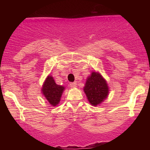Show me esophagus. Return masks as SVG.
I'll return each instance as SVG.
<instances>
[{
    "mask_svg": "<svg viewBox=\"0 0 150 150\" xmlns=\"http://www.w3.org/2000/svg\"><path fill=\"white\" fill-rule=\"evenodd\" d=\"M70 86L72 88H75L77 87V83L76 82H71V83H70Z\"/></svg>",
    "mask_w": 150,
    "mask_h": 150,
    "instance_id": "obj_1",
    "label": "esophagus"
}]
</instances>
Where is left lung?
<instances>
[{
    "instance_id": "obj_1",
    "label": "left lung",
    "mask_w": 150,
    "mask_h": 150,
    "mask_svg": "<svg viewBox=\"0 0 150 150\" xmlns=\"http://www.w3.org/2000/svg\"><path fill=\"white\" fill-rule=\"evenodd\" d=\"M83 90L89 104L97 106L108 97L109 87L106 80L100 73L93 71L87 77Z\"/></svg>"
}]
</instances>
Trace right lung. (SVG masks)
Returning <instances> with one entry per match:
<instances>
[{
	"label": "right lung",
	"mask_w": 150,
	"mask_h": 150,
	"mask_svg": "<svg viewBox=\"0 0 150 150\" xmlns=\"http://www.w3.org/2000/svg\"><path fill=\"white\" fill-rule=\"evenodd\" d=\"M65 87L56 83L53 77L49 75L43 83L42 93L51 106H56L59 104Z\"/></svg>",
	"instance_id": "add662e5"
}]
</instances>
